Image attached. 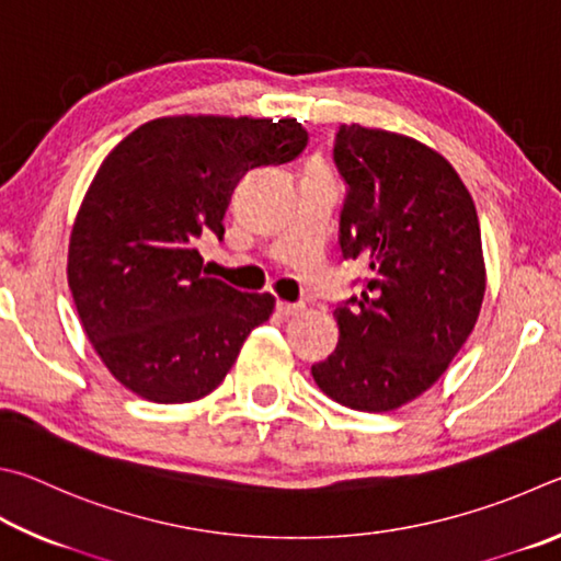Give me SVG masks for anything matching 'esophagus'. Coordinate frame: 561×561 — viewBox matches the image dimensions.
Returning <instances> with one entry per match:
<instances>
[{
    "label": "esophagus",
    "mask_w": 561,
    "mask_h": 561,
    "mask_svg": "<svg viewBox=\"0 0 561 561\" xmlns=\"http://www.w3.org/2000/svg\"><path fill=\"white\" fill-rule=\"evenodd\" d=\"M275 310H278V316H283V318H290V316H298V312L302 310V306H298V302L278 300V302H275Z\"/></svg>",
    "instance_id": "obj_1"
}]
</instances>
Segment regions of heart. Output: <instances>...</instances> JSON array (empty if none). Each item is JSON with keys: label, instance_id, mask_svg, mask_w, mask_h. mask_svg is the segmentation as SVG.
I'll return each instance as SVG.
<instances>
[{"label": "heart", "instance_id": "1", "mask_svg": "<svg viewBox=\"0 0 561 561\" xmlns=\"http://www.w3.org/2000/svg\"><path fill=\"white\" fill-rule=\"evenodd\" d=\"M310 170H325V167L318 164V162H312V164H310Z\"/></svg>", "mask_w": 561, "mask_h": 561}]
</instances>
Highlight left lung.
Listing matches in <instances>:
<instances>
[{
	"instance_id": "1",
	"label": "left lung",
	"mask_w": 561,
	"mask_h": 561,
	"mask_svg": "<svg viewBox=\"0 0 561 561\" xmlns=\"http://www.w3.org/2000/svg\"><path fill=\"white\" fill-rule=\"evenodd\" d=\"M335 164L342 255L369 278L332 310L340 345L312 379L337 404L381 414L434 387L466 345L485 298L483 241L473 196L434 147L352 123Z\"/></svg>"
}]
</instances>
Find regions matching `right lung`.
Listing matches in <instances>:
<instances>
[{
  "mask_svg": "<svg viewBox=\"0 0 561 561\" xmlns=\"http://www.w3.org/2000/svg\"><path fill=\"white\" fill-rule=\"evenodd\" d=\"M308 142L293 117L170 115L137 127L98 167L68 241V286L107 371L133 394L186 404L221 385L271 293L202 271V233L224 236L236 182Z\"/></svg>",
  "mask_w": 561,
  "mask_h": 561,
  "instance_id": "1",
  "label": "right lung"
}]
</instances>
